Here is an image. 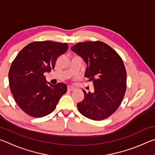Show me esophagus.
<instances>
[{
  "instance_id": "obj_1",
  "label": "esophagus",
  "mask_w": 155,
  "mask_h": 155,
  "mask_svg": "<svg viewBox=\"0 0 155 155\" xmlns=\"http://www.w3.org/2000/svg\"><path fill=\"white\" fill-rule=\"evenodd\" d=\"M68 91H74V90H75V87H72V86H68Z\"/></svg>"
}]
</instances>
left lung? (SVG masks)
Listing matches in <instances>:
<instances>
[{"label": "left lung", "mask_w": 155, "mask_h": 155, "mask_svg": "<svg viewBox=\"0 0 155 155\" xmlns=\"http://www.w3.org/2000/svg\"><path fill=\"white\" fill-rule=\"evenodd\" d=\"M87 64L85 77L93 81L94 91L84 93L78 111L93 120L106 119L121 104L127 89V72L121 57L111 47L100 41H85L71 48Z\"/></svg>", "instance_id": "1"}]
</instances>
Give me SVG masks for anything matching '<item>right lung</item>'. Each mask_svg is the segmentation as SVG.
Listing matches in <instances>:
<instances>
[{
    "label": "right lung",
    "instance_id": "obj_1",
    "mask_svg": "<svg viewBox=\"0 0 155 155\" xmlns=\"http://www.w3.org/2000/svg\"><path fill=\"white\" fill-rule=\"evenodd\" d=\"M66 43L34 41L21 50L9 72V87L15 102L26 114L41 117L55 109L67 85H52L44 74L54 69L58 57L67 51Z\"/></svg>",
    "mask_w": 155,
    "mask_h": 155
}]
</instances>
